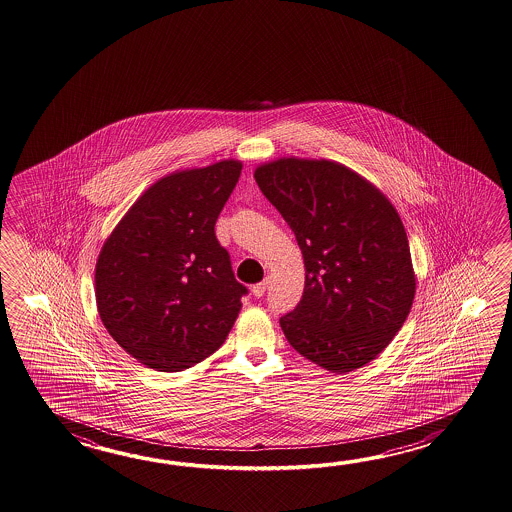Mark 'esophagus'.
Wrapping results in <instances>:
<instances>
[{"label":"esophagus","instance_id":"obj_1","mask_svg":"<svg viewBox=\"0 0 512 512\" xmlns=\"http://www.w3.org/2000/svg\"><path fill=\"white\" fill-rule=\"evenodd\" d=\"M267 283H269V280L265 278L263 282L256 283L254 287H252V294L256 296V298H260V296H263L265 294V291H267Z\"/></svg>","mask_w":512,"mask_h":512}]
</instances>
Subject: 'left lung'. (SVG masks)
I'll return each instance as SVG.
<instances>
[{
	"label": "left lung",
	"mask_w": 512,
	"mask_h": 512,
	"mask_svg": "<svg viewBox=\"0 0 512 512\" xmlns=\"http://www.w3.org/2000/svg\"><path fill=\"white\" fill-rule=\"evenodd\" d=\"M254 179L304 256V294L280 318L283 335L331 373L366 366L414 304V265L397 210L368 179L327 159L282 157L260 164Z\"/></svg>",
	"instance_id": "left-lung-1"
}]
</instances>
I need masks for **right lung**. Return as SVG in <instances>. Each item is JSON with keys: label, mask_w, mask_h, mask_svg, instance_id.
<instances>
[{"label": "right lung", "mask_w": 512, "mask_h": 512, "mask_svg": "<svg viewBox=\"0 0 512 512\" xmlns=\"http://www.w3.org/2000/svg\"><path fill=\"white\" fill-rule=\"evenodd\" d=\"M243 164L177 170L155 181L104 241L95 267L98 315L133 359L183 371L225 342L241 309V285L216 221Z\"/></svg>", "instance_id": "add662e5"}]
</instances>
